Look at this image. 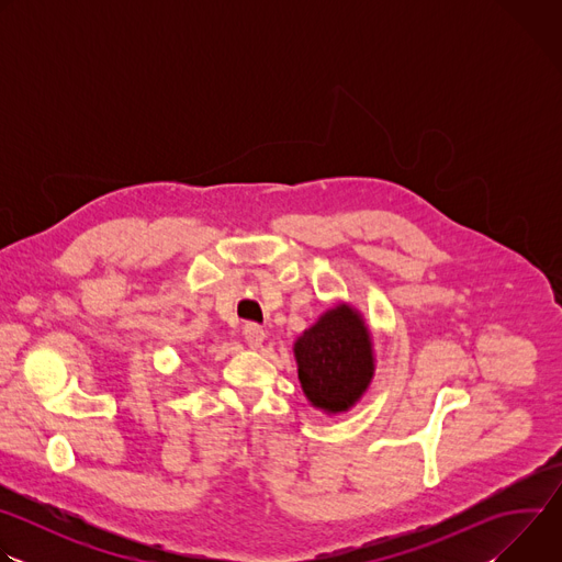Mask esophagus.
Here are the masks:
<instances>
[{
  "label": "esophagus",
  "mask_w": 562,
  "mask_h": 562,
  "mask_svg": "<svg viewBox=\"0 0 562 562\" xmlns=\"http://www.w3.org/2000/svg\"><path fill=\"white\" fill-rule=\"evenodd\" d=\"M245 338H247L249 347L256 349V347H260L265 342V329L260 325H256V323H247L245 325Z\"/></svg>",
  "instance_id": "34e87169"
}]
</instances>
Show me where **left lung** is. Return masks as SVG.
Here are the masks:
<instances>
[{"label": "left lung", "mask_w": 562, "mask_h": 562, "mask_svg": "<svg viewBox=\"0 0 562 562\" xmlns=\"http://www.w3.org/2000/svg\"><path fill=\"white\" fill-rule=\"evenodd\" d=\"M297 378L313 407L347 412L369 386L373 358L360 315L340 304L295 342Z\"/></svg>", "instance_id": "obj_1"}]
</instances>
